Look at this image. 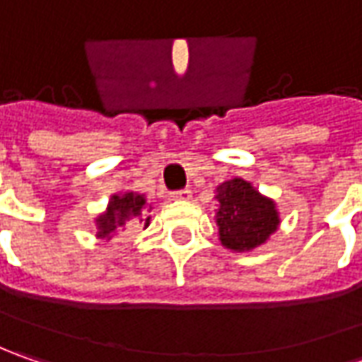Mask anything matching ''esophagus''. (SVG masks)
Returning <instances> with one entry per match:
<instances>
[{"label": "esophagus", "mask_w": 362, "mask_h": 362, "mask_svg": "<svg viewBox=\"0 0 362 362\" xmlns=\"http://www.w3.org/2000/svg\"><path fill=\"white\" fill-rule=\"evenodd\" d=\"M171 197H173V199H179V202H187V199H191V191H189V189H179V191H173V193H171Z\"/></svg>", "instance_id": "34e87169"}]
</instances>
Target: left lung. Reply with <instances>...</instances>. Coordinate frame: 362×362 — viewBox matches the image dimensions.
<instances>
[{
  "label": "left lung",
  "instance_id": "1",
  "mask_svg": "<svg viewBox=\"0 0 362 362\" xmlns=\"http://www.w3.org/2000/svg\"><path fill=\"white\" fill-rule=\"evenodd\" d=\"M217 202L219 240L230 250L243 252L257 247L278 228V211L274 202L262 197L240 177L217 187Z\"/></svg>",
  "mask_w": 362,
  "mask_h": 362
}]
</instances>
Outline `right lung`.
Masks as SVG:
<instances>
[{"label":"right lung","mask_w":362,"mask_h":362,"mask_svg":"<svg viewBox=\"0 0 362 362\" xmlns=\"http://www.w3.org/2000/svg\"><path fill=\"white\" fill-rule=\"evenodd\" d=\"M145 205L143 195H136V193H124V195H115L112 202L108 205L105 216H100L96 219V226H98V235L106 238L110 235L112 231H117L119 228L124 226V221H131V219H139L141 217V209ZM141 223H145V228L148 226V217L146 219H139Z\"/></svg>","instance_id":"add662e5"}]
</instances>
